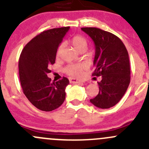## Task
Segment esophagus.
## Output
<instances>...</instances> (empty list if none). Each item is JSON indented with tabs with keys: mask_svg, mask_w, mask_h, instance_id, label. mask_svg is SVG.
<instances>
[{
	"mask_svg": "<svg viewBox=\"0 0 149 149\" xmlns=\"http://www.w3.org/2000/svg\"><path fill=\"white\" fill-rule=\"evenodd\" d=\"M70 82L72 84H79V83H81V82H82V81H81L77 80V79H72V78H70Z\"/></svg>",
	"mask_w": 149,
	"mask_h": 149,
	"instance_id": "obj_1",
	"label": "esophagus"
}]
</instances>
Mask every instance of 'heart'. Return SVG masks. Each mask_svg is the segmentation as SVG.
Masks as SVG:
<instances>
[{
    "mask_svg": "<svg viewBox=\"0 0 149 149\" xmlns=\"http://www.w3.org/2000/svg\"><path fill=\"white\" fill-rule=\"evenodd\" d=\"M71 43L73 46L74 47L75 49H77L79 52H81V51H86L87 49V46H88V42L87 40L84 38V37L81 35H76L73 37L71 39ZM63 49V45H61L58 47L56 52L57 57L61 55V50ZM85 68V65L84 64L81 63H70L68 64L66 67L64 68V71L67 73L68 75L70 76H73V77L79 78L81 76L82 73H83V70Z\"/></svg>",
    "mask_w": 149,
    "mask_h": 149,
    "instance_id": "heart-1",
    "label": "heart"
}]
</instances>
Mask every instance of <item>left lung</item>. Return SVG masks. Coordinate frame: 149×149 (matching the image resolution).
Segmentation results:
<instances>
[{
	"label": "left lung",
	"instance_id": "left-lung-1",
	"mask_svg": "<svg viewBox=\"0 0 149 149\" xmlns=\"http://www.w3.org/2000/svg\"><path fill=\"white\" fill-rule=\"evenodd\" d=\"M81 30L95 45V70L92 76L102 77L98 82V94L90 102L97 107L108 109L119 102L130 84L128 52L120 39L112 33L95 27Z\"/></svg>",
	"mask_w": 149,
	"mask_h": 149
}]
</instances>
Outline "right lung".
<instances>
[{
    "instance_id": "1",
    "label": "right lung",
    "mask_w": 149,
    "mask_h": 149,
    "mask_svg": "<svg viewBox=\"0 0 149 149\" xmlns=\"http://www.w3.org/2000/svg\"><path fill=\"white\" fill-rule=\"evenodd\" d=\"M70 27L46 30L25 45L19 61V72L24 94L35 107L50 112L59 107L65 99L67 78L51 81L49 65L55 62L56 52Z\"/></svg>"
}]
</instances>
